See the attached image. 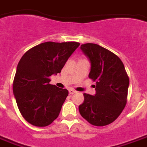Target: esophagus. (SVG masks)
I'll list each match as a JSON object with an SVG mask.
<instances>
[{
  "label": "esophagus",
  "mask_w": 147,
  "mask_h": 147,
  "mask_svg": "<svg viewBox=\"0 0 147 147\" xmlns=\"http://www.w3.org/2000/svg\"><path fill=\"white\" fill-rule=\"evenodd\" d=\"M75 93H76V91H74V90H73V89H70V90H69V94H74Z\"/></svg>",
  "instance_id": "1"
}]
</instances>
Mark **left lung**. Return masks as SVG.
<instances>
[{"label": "left lung", "instance_id": "1", "mask_svg": "<svg viewBox=\"0 0 147 147\" xmlns=\"http://www.w3.org/2000/svg\"><path fill=\"white\" fill-rule=\"evenodd\" d=\"M80 48L91 62L88 77L96 82V94H83L84 102L79 111L94 126H106L126 106L129 79L122 61L110 51L92 43L84 44Z\"/></svg>", "mask_w": 147, "mask_h": 147}]
</instances>
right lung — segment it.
<instances>
[{"instance_id": "1", "label": "right lung", "mask_w": 147, "mask_h": 147, "mask_svg": "<svg viewBox=\"0 0 147 147\" xmlns=\"http://www.w3.org/2000/svg\"><path fill=\"white\" fill-rule=\"evenodd\" d=\"M80 45L47 41L30 49L21 57L12 88L18 109L28 123L43 127L58 117L68 91L51 85L50 76L61 72Z\"/></svg>"}]
</instances>
